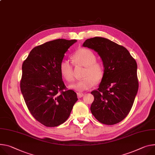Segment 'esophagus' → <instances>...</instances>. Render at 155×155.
Instances as JSON below:
<instances>
[{"instance_id": "obj_1", "label": "esophagus", "mask_w": 155, "mask_h": 155, "mask_svg": "<svg viewBox=\"0 0 155 155\" xmlns=\"http://www.w3.org/2000/svg\"><path fill=\"white\" fill-rule=\"evenodd\" d=\"M84 96V94L82 93H77V96L78 98H80Z\"/></svg>"}]
</instances>
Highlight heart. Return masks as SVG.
Listing matches in <instances>:
<instances>
[{"instance_id": "obj_1", "label": "heart", "mask_w": 155, "mask_h": 155, "mask_svg": "<svg viewBox=\"0 0 155 155\" xmlns=\"http://www.w3.org/2000/svg\"><path fill=\"white\" fill-rule=\"evenodd\" d=\"M73 64L75 66L85 67L81 80L70 85V88L77 91H83L92 88L95 83L100 82L104 76L103 64L96 61V55L93 51L87 48H80L75 51L71 55ZM62 77L67 81H72L74 78V68L71 63L63 60L59 65Z\"/></svg>"}]
</instances>
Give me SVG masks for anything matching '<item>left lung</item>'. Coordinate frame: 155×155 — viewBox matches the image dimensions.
<instances>
[{"mask_svg":"<svg viewBox=\"0 0 155 155\" xmlns=\"http://www.w3.org/2000/svg\"><path fill=\"white\" fill-rule=\"evenodd\" d=\"M83 46L97 52L104 67L99 88L91 93V113L102 124H117L129 114L138 91L137 62L125 48L106 38L88 39Z\"/></svg>","mask_w":155,"mask_h":155,"instance_id":"obj_1","label":"left lung"}]
</instances>
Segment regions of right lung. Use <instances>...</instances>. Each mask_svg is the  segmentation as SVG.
Wrapping results in <instances>:
<instances>
[{
  "mask_svg": "<svg viewBox=\"0 0 155 155\" xmlns=\"http://www.w3.org/2000/svg\"><path fill=\"white\" fill-rule=\"evenodd\" d=\"M77 40L58 39L34 48L22 64L20 89L33 117L46 127H56L68 118L77 93L67 90L59 65Z\"/></svg>",
  "mask_w": 155,
  "mask_h": 155,
  "instance_id": "add662e5",
  "label": "right lung"
}]
</instances>
